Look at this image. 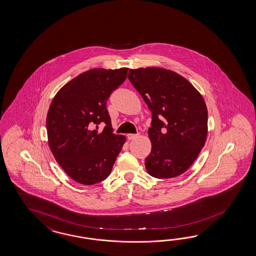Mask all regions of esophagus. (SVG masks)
<instances>
[{
  "instance_id": "34e87169",
  "label": "esophagus",
  "mask_w": 256,
  "mask_h": 256,
  "mask_svg": "<svg viewBox=\"0 0 256 256\" xmlns=\"http://www.w3.org/2000/svg\"><path fill=\"white\" fill-rule=\"evenodd\" d=\"M138 134H128V138L130 140H135L136 138H138Z\"/></svg>"
}]
</instances>
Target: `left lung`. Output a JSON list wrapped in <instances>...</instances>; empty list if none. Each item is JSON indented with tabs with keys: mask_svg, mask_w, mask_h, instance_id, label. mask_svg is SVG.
Returning a JSON list of instances; mask_svg holds the SVG:
<instances>
[{
	"mask_svg": "<svg viewBox=\"0 0 256 256\" xmlns=\"http://www.w3.org/2000/svg\"><path fill=\"white\" fill-rule=\"evenodd\" d=\"M128 78L152 112L147 172L157 178L183 174L206 144L208 112L202 96L168 69H130Z\"/></svg>",
	"mask_w": 256,
	"mask_h": 256,
	"instance_id": "left-lung-1",
	"label": "left lung"
}]
</instances>
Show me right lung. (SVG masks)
I'll return each mask as SVG.
<instances>
[{"mask_svg":"<svg viewBox=\"0 0 256 256\" xmlns=\"http://www.w3.org/2000/svg\"><path fill=\"white\" fill-rule=\"evenodd\" d=\"M128 70H88L61 88L50 104L49 147L64 171L83 185L104 180L126 142L125 136L112 133L106 102L125 82ZM100 124L105 125L102 132Z\"/></svg>","mask_w":256,"mask_h":256,"instance_id":"1","label":"right lung"}]
</instances>
